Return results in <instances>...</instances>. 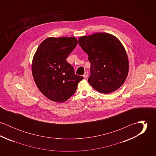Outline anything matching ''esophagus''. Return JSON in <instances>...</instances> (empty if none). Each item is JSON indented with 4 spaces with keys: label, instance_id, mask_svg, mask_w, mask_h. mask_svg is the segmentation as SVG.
Here are the masks:
<instances>
[{
    "label": "esophagus",
    "instance_id": "esophagus-1",
    "mask_svg": "<svg viewBox=\"0 0 156 156\" xmlns=\"http://www.w3.org/2000/svg\"><path fill=\"white\" fill-rule=\"evenodd\" d=\"M83 77H84V78H87L88 77V71H86V72H85V73H84V74H83Z\"/></svg>",
    "mask_w": 156,
    "mask_h": 156
}]
</instances>
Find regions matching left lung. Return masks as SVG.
<instances>
[{
	"label": "left lung",
	"instance_id": "left-lung-1",
	"mask_svg": "<svg viewBox=\"0 0 156 156\" xmlns=\"http://www.w3.org/2000/svg\"><path fill=\"white\" fill-rule=\"evenodd\" d=\"M79 44L88 54L90 63L88 82L105 94L119 88L129 73V59L120 41L108 33H97L79 38Z\"/></svg>",
	"mask_w": 156,
	"mask_h": 156
}]
</instances>
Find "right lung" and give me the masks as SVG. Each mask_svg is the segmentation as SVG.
Masks as SVG:
<instances>
[{"instance_id":"obj_1","label":"right lung","mask_w":156,"mask_h":156,"mask_svg":"<svg viewBox=\"0 0 156 156\" xmlns=\"http://www.w3.org/2000/svg\"><path fill=\"white\" fill-rule=\"evenodd\" d=\"M78 43L74 37H50L38 46L32 72L39 90L49 100L63 103L72 96L83 77L74 74L66 59Z\"/></svg>"}]
</instances>
